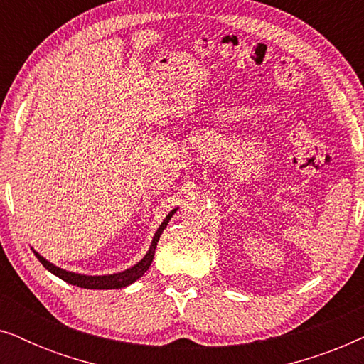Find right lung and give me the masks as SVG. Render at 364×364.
Masks as SVG:
<instances>
[{
    "instance_id": "add662e5",
    "label": "right lung",
    "mask_w": 364,
    "mask_h": 364,
    "mask_svg": "<svg viewBox=\"0 0 364 364\" xmlns=\"http://www.w3.org/2000/svg\"><path fill=\"white\" fill-rule=\"evenodd\" d=\"M176 212H177V208H173L172 212H168L167 217L164 218V222L161 223V225H159L157 232L154 233L151 247H149V250H147L146 255H144L142 260L137 262L136 265H132L131 268H127V270L112 273V275H82V273L68 272V270H64V268L56 267L54 263L48 262L46 258L39 255L36 250H33V252L48 272H51L53 275L59 277L64 282L71 283V285H76V287H81V288H89V290H116V288H124V287H129L131 283H134L136 280H139V278H141L144 273L149 270V267H151V263L154 260V255H156V248H157L159 238H161L164 228L167 227L168 220H171V217Z\"/></svg>"
}]
</instances>
